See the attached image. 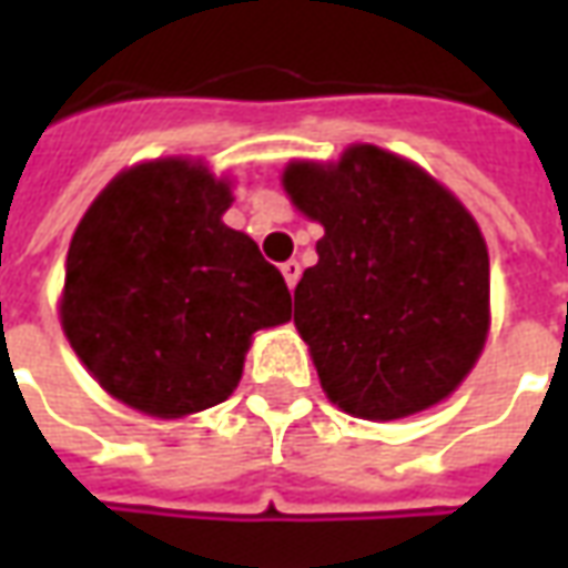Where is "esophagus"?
Returning a JSON list of instances; mask_svg holds the SVG:
<instances>
[{
  "mask_svg": "<svg viewBox=\"0 0 568 568\" xmlns=\"http://www.w3.org/2000/svg\"><path fill=\"white\" fill-rule=\"evenodd\" d=\"M283 276H285V283H288V288H295L297 280H301V264H297L295 258L285 261V264H283Z\"/></svg>",
  "mask_w": 568,
  "mask_h": 568,
  "instance_id": "1",
  "label": "esophagus"
}]
</instances>
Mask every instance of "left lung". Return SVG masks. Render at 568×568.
<instances>
[{
    "mask_svg": "<svg viewBox=\"0 0 568 568\" xmlns=\"http://www.w3.org/2000/svg\"><path fill=\"white\" fill-rule=\"evenodd\" d=\"M283 185L325 227L295 288V325L346 414L398 419L463 383L489 325L487 243L463 203L377 145L334 166L292 163Z\"/></svg>",
    "mask_w": 568,
    "mask_h": 568,
    "instance_id": "1",
    "label": "left lung"
}]
</instances>
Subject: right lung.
Returning <instances> with one entry per match:
<instances>
[{"label":"right lung","mask_w":568,"mask_h":568,"mask_svg":"<svg viewBox=\"0 0 568 568\" xmlns=\"http://www.w3.org/2000/svg\"><path fill=\"white\" fill-rule=\"evenodd\" d=\"M231 187L187 161L133 166L84 212L60 322L105 393L151 417L219 405L248 337L292 316L283 273L222 222Z\"/></svg>","instance_id":"obj_1"}]
</instances>
